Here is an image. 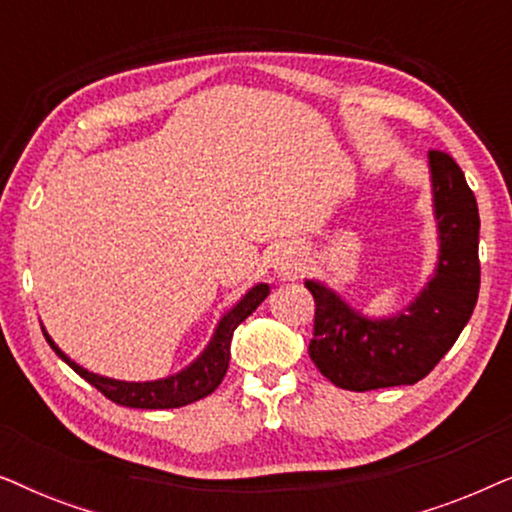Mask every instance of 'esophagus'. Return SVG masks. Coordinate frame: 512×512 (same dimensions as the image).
<instances>
[{
  "label": "esophagus",
  "instance_id": "1",
  "mask_svg": "<svg viewBox=\"0 0 512 512\" xmlns=\"http://www.w3.org/2000/svg\"><path fill=\"white\" fill-rule=\"evenodd\" d=\"M272 270H275L277 279H296L300 270H303V258H300L296 249L284 247L272 258Z\"/></svg>",
  "mask_w": 512,
  "mask_h": 512
}]
</instances>
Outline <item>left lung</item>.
Listing matches in <instances>:
<instances>
[{
	"instance_id": "1",
	"label": "left lung",
	"mask_w": 512,
	"mask_h": 512,
	"mask_svg": "<svg viewBox=\"0 0 512 512\" xmlns=\"http://www.w3.org/2000/svg\"><path fill=\"white\" fill-rule=\"evenodd\" d=\"M426 163L438 256L408 305L375 317L321 279H305L317 305L310 356L319 373L340 389L370 391L419 382L450 352L478 303V202L447 153L429 151Z\"/></svg>"
}]
</instances>
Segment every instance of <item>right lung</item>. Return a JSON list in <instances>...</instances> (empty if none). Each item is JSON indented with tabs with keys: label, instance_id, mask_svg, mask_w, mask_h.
<instances>
[{
	"label": "right lung",
	"instance_id": "right-lung-1",
	"mask_svg": "<svg viewBox=\"0 0 512 512\" xmlns=\"http://www.w3.org/2000/svg\"><path fill=\"white\" fill-rule=\"evenodd\" d=\"M270 296L268 284H256L237 300V303L221 314V319L216 321V328L212 338L205 345V349L195 356V359L184 366L177 373L158 377V380H146V382H128V380H116V377H107L93 370L79 366V363L69 359L62 349L55 345V340L44 331V338L55 354L67 363L74 373H79L83 380L93 384L97 391H102L109 401L125 408H142V410H167V408H181V405L195 403L200 398L212 394L219 387L223 375L228 370L230 361V340H233L235 328Z\"/></svg>",
	"mask_w": 512,
	"mask_h": 512
}]
</instances>
